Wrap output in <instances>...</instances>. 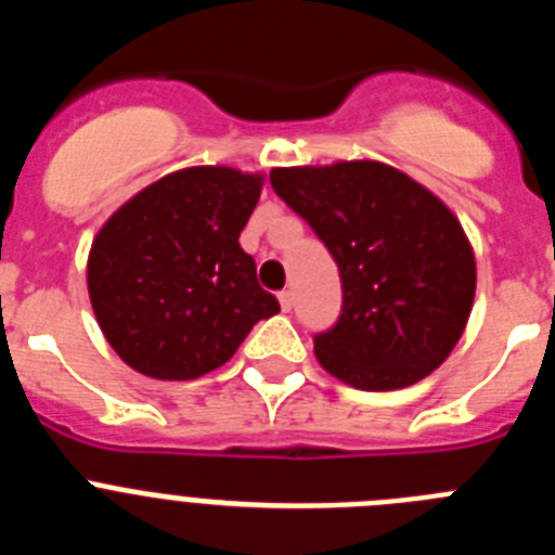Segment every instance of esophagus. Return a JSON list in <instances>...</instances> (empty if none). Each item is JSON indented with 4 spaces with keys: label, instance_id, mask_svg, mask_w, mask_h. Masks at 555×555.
<instances>
[{
    "label": "esophagus",
    "instance_id": "34e87169",
    "mask_svg": "<svg viewBox=\"0 0 555 555\" xmlns=\"http://www.w3.org/2000/svg\"><path fill=\"white\" fill-rule=\"evenodd\" d=\"M278 300H281L283 311H292V306H294V294L292 292H281V294H278Z\"/></svg>",
    "mask_w": 555,
    "mask_h": 555
}]
</instances>
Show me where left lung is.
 Listing matches in <instances>:
<instances>
[{
  "instance_id": "left-lung-1",
  "label": "left lung",
  "mask_w": 555,
  "mask_h": 555,
  "mask_svg": "<svg viewBox=\"0 0 555 555\" xmlns=\"http://www.w3.org/2000/svg\"><path fill=\"white\" fill-rule=\"evenodd\" d=\"M269 183L341 274V317L313 338L322 370L391 391L442 366L475 300V253L453 210L380 160L272 169Z\"/></svg>"
}]
</instances>
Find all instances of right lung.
<instances>
[{
    "mask_svg": "<svg viewBox=\"0 0 555 555\" xmlns=\"http://www.w3.org/2000/svg\"><path fill=\"white\" fill-rule=\"evenodd\" d=\"M263 175L189 166L141 189L100 228L88 297L107 345L135 372L194 380L281 311L238 244Z\"/></svg>",
    "mask_w": 555,
    "mask_h": 555,
    "instance_id": "obj_1",
    "label": "right lung"
}]
</instances>
